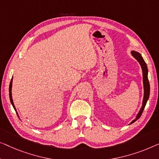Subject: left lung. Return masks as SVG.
I'll use <instances>...</instances> for the list:
<instances>
[{
	"label": "left lung",
	"mask_w": 159,
	"mask_h": 159,
	"mask_svg": "<svg viewBox=\"0 0 159 159\" xmlns=\"http://www.w3.org/2000/svg\"><path fill=\"white\" fill-rule=\"evenodd\" d=\"M131 54L135 58L136 60H138V62H139L140 66L142 68V70H143V88H144V96H143V104H142V107L140 108L139 112L138 113L137 116H136L135 119L133 120L131 122V123H133L134 122H135L136 120H138L141 116L143 111L144 110L145 107H146V104L147 103L148 99L149 98V95H150V84H149V81H148V68H147V65L146 63V62L144 61L143 58L142 57L141 55L140 54L139 52H135V51H132Z\"/></svg>",
	"instance_id": "8db88e82"
}]
</instances>
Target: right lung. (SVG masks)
Returning a JSON list of instances; mask_svg holds the SVG:
<instances>
[{
    "instance_id": "1",
    "label": "right lung",
    "mask_w": 159,
    "mask_h": 159,
    "mask_svg": "<svg viewBox=\"0 0 159 159\" xmlns=\"http://www.w3.org/2000/svg\"><path fill=\"white\" fill-rule=\"evenodd\" d=\"M13 78L11 79V83H10V85H9V97H10V101L11 103L12 106L13 107V108H14L16 112V108H15V106H14V104H13V99H12V93H11V88H12V81H13ZM18 115V114H17Z\"/></svg>"
}]
</instances>
